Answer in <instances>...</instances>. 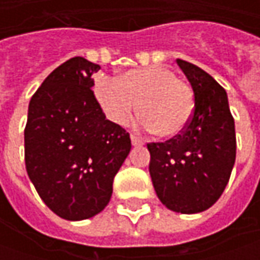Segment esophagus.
I'll return each instance as SVG.
<instances>
[{"label":"esophagus","instance_id":"34e87169","mask_svg":"<svg viewBox=\"0 0 260 260\" xmlns=\"http://www.w3.org/2000/svg\"><path fill=\"white\" fill-rule=\"evenodd\" d=\"M130 139H132V143H133V146H142V145H143V140H142L140 137H137L136 135L130 136Z\"/></svg>","mask_w":260,"mask_h":260}]
</instances>
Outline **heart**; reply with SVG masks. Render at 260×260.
Masks as SVG:
<instances>
[{
    "mask_svg": "<svg viewBox=\"0 0 260 260\" xmlns=\"http://www.w3.org/2000/svg\"><path fill=\"white\" fill-rule=\"evenodd\" d=\"M95 96L105 115L125 124L140 110L139 124L164 139L181 135L194 114V92L165 66L127 71L120 78H100Z\"/></svg>",
    "mask_w": 260,
    "mask_h": 260,
    "instance_id": "heart-1",
    "label": "heart"
}]
</instances>
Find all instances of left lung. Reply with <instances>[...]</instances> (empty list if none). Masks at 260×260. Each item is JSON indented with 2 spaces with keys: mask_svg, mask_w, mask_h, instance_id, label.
I'll return each instance as SVG.
<instances>
[{
  "mask_svg": "<svg viewBox=\"0 0 260 260\" xmlns=\"http://www.w3.org/2000/svg\"><path fill=\"white\" fill-rule=\"evenodd\" d=\"M194 91V114L181 135L149 143V172L160 203L175 213L205 211L221 197L236 160L235 120L224 88L176 59Z\"/></svg>",
  "mask_w": 260,
  "mask_h": 260,
  "instance_id": "obj_1",
  "label": "left lung"
}]
</instances>
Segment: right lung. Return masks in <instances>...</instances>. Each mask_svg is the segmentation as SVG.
I'll use <instances>...</instances> for the list:
<instances>
[{"label": "right lung", "mask_w": 260, "mask_h": 260, "mask_svg": "<svg viewBox=\"0 0 260 260\" xmlns=\"http://www.w3.org/2000/svg\"><path fill=\"white\" fill-rule=\"evenodd\" d=\"M100 65L81 56L57 66L28 104L25 169L56 215L78 221L104 210L130 153V135L107 120L94 91Z\"/></svg>", "instance_id": "right-lung-1"}]
</instances>
